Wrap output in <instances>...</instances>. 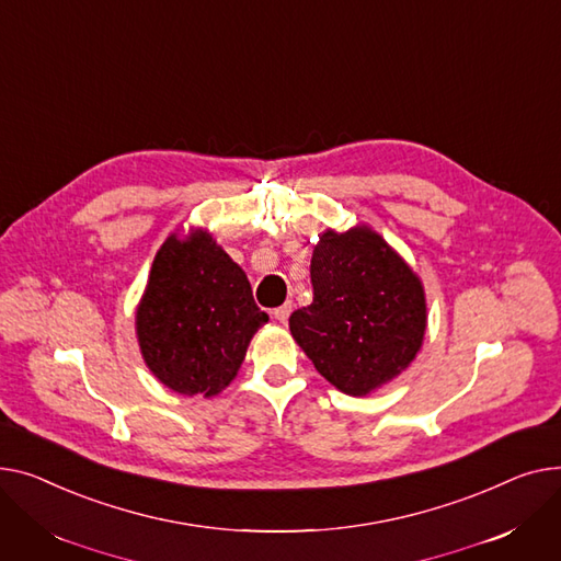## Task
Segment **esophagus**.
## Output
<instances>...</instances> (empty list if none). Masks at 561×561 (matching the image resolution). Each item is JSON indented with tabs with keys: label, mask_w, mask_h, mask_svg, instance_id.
<instances>
[{
	"label": "esophagus",
	"mask_w": 561,
	"mask_h": 561,
	"mask_svg": "<svg viewBox=\"0 0 561 561\" xmlns=\"http://www.w3.org/2000/svg\"><path fill=\"white\" fill-rule=\"evenodd\" d=\"M272 314H274V319H276V321L287 323V319H289V314H291V304H285V306L276 308Z\"/></svg>",
	"instance_id": "34e87169"
}]
</instances>
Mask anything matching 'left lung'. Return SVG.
Masks as SVG:
<instances>
[{
  "mask_svg": "<svg viewBox=\"0 0 561 561\" xmlns=\"http://www.w3.org/2000/svg\"><path fill=\"white\" fill-rule=\"evenodd\" d=\"M310 278L314 299L291 312L289 331L328 382L365 397L416 357L423 287L380 236L328 230L314 247Z\"/></svg>",
  "mask_w": 561,
  "mask_h": 561,
  "instance_id": "1",
  "label": "left lung"
}]
</instances>
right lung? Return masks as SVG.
Instances as JSON below:
<instances>
[{
	"label": "right lung",
	"instance_id": "add662e5",
	"mask_svg": "<svg viewBox=\"0 0 561 561\" xmlns=\"http://www.w3.org/2000/svg\"><path fill=\"white\" fill-rule=\"evenodd\" d=\"M267 321L247 274L208 233L160 247L136 317L147 367L185 397H215L233 380Z\"/></svg>",
	"mask_w": 561,
	"mask_h": 561
}]
</instances>
